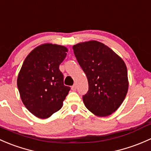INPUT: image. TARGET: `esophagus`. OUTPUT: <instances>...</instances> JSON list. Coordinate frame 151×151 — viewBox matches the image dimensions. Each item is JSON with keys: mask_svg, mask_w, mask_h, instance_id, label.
<instances>
[{"mask_svg": "<svg viewBox=\"0 0 151 151\" xmlns=\"http://www.w3.org/2000/svg\"><path fill=\"white\" fill-rule=\"evenodd\" d=\"M77 85L75 83V84L73 85V86H71V90H72V91H76V89H77Z\"/></svg>", "mask_w": 151, "mask_h": 151, "instance_id": "obj_1", "label": "esophagus"}]
</instances>
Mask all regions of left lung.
Wrapping results in <instances>:
<instances>
[{"mask_svg":"<svg viewBox=\"0 0 151 151\" xmlns=\"http://www.w3.org/2000/svg\"><path fill=\"white\" fill-rule=\"evenodd\" d=\"M73 50L88 79V91L83 96L85 106L97 116L111 115L123 103L129 88L124 61L96 41L77 44Z\"/></svg>","mask_w":151,"mask_h":151,"instance_id":"1","label":"left lung"}]
</instances>
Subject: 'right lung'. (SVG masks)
Returning <instances> with one entry per match:
<instances>
[{
  "instance_id": "obj_1",
  "label": "right lung",
  "mask_w": 151,
  "mask_h": 151,
  "mask_svg": "<svg viewBox=\"0 0 151 151\" xmlns=\"http://www.w3.org/2000/svg\"><path fill=\"white\" fill-rule=\"evenodd\" d=\"M67 51L63 46L45 44L32 50L23 62L18 90L25 107L38 118H47L60 109L71 89L63 84L59 69Z\"/></svg>"
}]
</instances>
